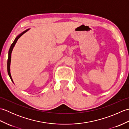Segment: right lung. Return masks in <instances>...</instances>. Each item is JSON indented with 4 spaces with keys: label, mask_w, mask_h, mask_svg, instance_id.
I'll use <instances>...</instances> for the list:
<instances>
[{
    "label": "right lung",
    "mask_w": 129,
    "mask_h": 129,
    "mask_svg": "<svg viewBox=\"0 0 129 129\" xmlns=\"http://www.w3.org/2000/svg\"><path fill=\"white\" fill-rule=\"evenodd\" d=\"M29 29L26 30L24 31L23 32L21 33V34H20L19 35H18L17 37H16V38L15 39L13 43L12 44V45H11L10 46V48L9 49V53H8V62H7V70H8V75H9V77L10 78L11 80H12V81L13 82V79L12 78V76H11V74H10V62H11V55H12V50H13V48L14 47V46L15 45V44L16 43V42H17V40H18L19 38H20L21 36H22V35L25 33H26L27 31L29 30Z\"/></svg>",
    "instance_id": "right-lung-1"
}]
</instances>
